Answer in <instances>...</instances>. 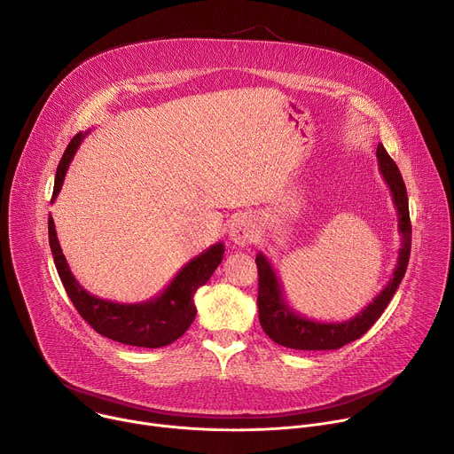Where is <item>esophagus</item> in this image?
I'll use <instances>...</instances> for the list:
<instances>
[{
    "label": "esophagus",
    "instance_id": "34e87169",
    "mask_svg": "<svg viewBox=\"0 0 454 454\" xmlns=\"http://www.w3.org/2000/svg\"><path fill=\"white\" fill-rule=\"evenodd\" d=\"M230 240L240 247L253 244L256 240V228L251 217L247 215H237L230 224Z\"/></svg>",
    "mask_w": 454,
    "mask_h": 454
}]
</instances>
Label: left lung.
<instances>
[{
    "label": "left lung",
    "instance_id": "8db88e82",
    "mask_svg": "<svg viewBox=\"0 0 454 454\" xmlns=\"http://www.w3.org/2000/svg\"><path fill=\"white\" fill-rule=\"evenodd\" d=\"M377 161L379 170L390 186L392 200L399 215V233L403 237L397 266L394 277L386 287L368 303L359 314L352 319L336 323V321H314L305 316H300L284 298L282 284L270 262V258L261 251L256 254L254 262L258 268V319L264 333L278 345L294 348V350H338L343 345L361 338L377 317L384 312L386 305L394 298L399 284L408 268L410 251H411V223L408 208V193L404 179L399 172L395 161L387 156L382 144L377 145Z\"/></svg>",
    "mask_w": 454,
    "mask_h": 454
}]
</instances>
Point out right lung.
<instances>
[{
    "label": "right lung",
    "mask_w": 454,
    "mask_h": 454,
    "mask_svg": "<svg viewBox=\"0 0 454 454\" xmlns=\"http://www.w3.org/2000/svg\"><path fill=\"white\" fill-rule=\"evenodd\" d=\"M88 133L90 131L75 135L64 151L55 172L51 203L57 200L64 176H67L68 167ZM48 239L57 273L79 314L104 338L144 348L170 345L186 333L198 312L193 296L201 286L210 280L224 254V244L217 242L184 264L156 298L140 303H116L90 294L75 280L60 249L51 215L48 217Z\"/></svg>",
    "instance_id": "add662e5"
}]
</instances>
